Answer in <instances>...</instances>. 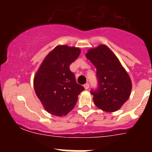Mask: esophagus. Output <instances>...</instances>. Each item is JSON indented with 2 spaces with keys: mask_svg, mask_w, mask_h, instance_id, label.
I'll return each mask as SVG.
<instances>
[{
  "mask_svg": "<svg viewBox=\"0 0 152 152\" xmlns=\"http://www.w3.org/2000/svg\"><path fill=\"white\" fill-rule=\"evenodd\" d=\"M83 86H84L85 89H88V88H89V84H88V83H85L84 85H83Z\"/></svg>",
  "mask_w": 152,
  "mask_h": 152,
  "instance_id": "1",
  "label": "esophagus"
}]
</instances>
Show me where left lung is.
<instances>
[{"label":"left lung","mask_w":152,"mask_h":152,"mask_svg":"<svg viewBox=\"0 0 152 152\" xmlns=\"http://www.w3.org/2000/svg\"><path fill=\"white\" fill-rule=\"evenodd\" d=\"M86 56L96 69L98 88L91 91L94 104L106 112L117 111L130 96L132 84L128 73L105 45L91 48Z\"/></svg>","instance_id":"8db88e82"}]
</instances>
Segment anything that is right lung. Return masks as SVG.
<instances>
[{
	"instance_id": "add662e5",
	"label": "right lung",
	"mask_w": 152,
	"mask_h": 152,
	"mask_svg": "<svg viewBox=\"0 0 152 152\" xmlns=\"http://www.w3.org/2000/svg\"><path fill=\"white\" fill-rule=\"evenodd\" d=\"M80 48L57 46L44 58L34 76L36 96L45 110L54 116H66L74 109L83 86L78 84L69 66Z\"/></svg>"
}]
</instances>
